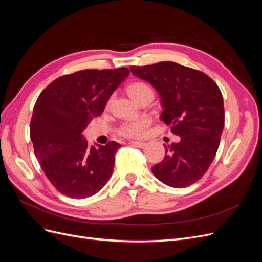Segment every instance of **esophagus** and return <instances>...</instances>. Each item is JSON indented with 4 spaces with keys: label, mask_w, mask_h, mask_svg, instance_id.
I'll use <instances>...</instances> for the list:
<instances>
[{
    "label": "esophagus",
    "mask_w": 262,
    "mask_h": 262,
    "mask_svg": "<svg viewBox=\"0 0 262 262\" xmlns=\"http://www.w3.org/2000/svg\"><path fill=\"white\" fill-rule=\"evenodd\" d=\"M130 144H131L132 146H136V147H140V148H142V147H144V146L146 145V143H145V142H137V141H132V142H130Z\"/></svg>",
    "instance_id": "esophagus-1"
}]
</instances>
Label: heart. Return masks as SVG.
<instances>
[{"label": "heart", "instance_id": "b5f03b06", "mask_svg": "<svg viewBox=\"0 0 262 262\" xmlns=\"http://www.w3.org/2000/svg\"><path fill=\"white\" fill-rule=\"evenodd\" d=\"M128 92L136 101L145 94H153L150 87L144 83H134L130 85ZM150 123H152V119L149 117L140 116L125 121L119 129V133L122 137L129 139H140L145 136Z\"/></svg>", "mask_w": 262, "mask_h": 262}]
</instances>
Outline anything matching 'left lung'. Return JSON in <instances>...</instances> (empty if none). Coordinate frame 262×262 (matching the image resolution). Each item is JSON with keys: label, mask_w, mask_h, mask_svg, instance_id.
<instances>
[{"label": "left lung", "mask_w": 262, "mask_h": 262, "mask_svg": "<svg viewBox=\"0 0 262 262\" xmlns=\"http://www.w3.org/2000/svg\"><path fill=\"white\" fill-rule=\"evenodd\" d=\"M133 75L152 85L161 97V120L180 137L165 148L154 176L165 185L185 188L210 167L224 128V102L217 85L200 71L175 62L131 67Z\"/></svg>", "instance_id": "1"}]
</instances>
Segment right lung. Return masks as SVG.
<instances>
[{"label":"right lung","mask_w":262,"mask_h":262,"mask_svg":"<svg viewBox=\"0 0 262 262\" xmlns=\"http://www.w3.org/2000/svg\"><path fill=\"white\" fill-rule=\"evenodd\" d=\"M129 74L126 68L78 71L57 78L39 95L30 139L47 178L62 194L73 199L92 196L112 176L121 145L113 141L90 146L83 131L102 114Z\"/></svg>","instance_id":"add662e5"}]
</instances>
